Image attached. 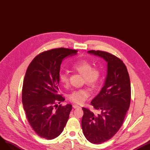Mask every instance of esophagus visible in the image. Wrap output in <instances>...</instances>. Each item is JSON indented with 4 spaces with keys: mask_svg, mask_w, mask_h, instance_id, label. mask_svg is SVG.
<instances>
[{
    "mask_svg": "<svg viewBox=\"0 0 150 150\" xmlns=\"http://www.w3.org/2000/svg\"><path fill=\"white\" fill-rule=\"evenodd\" d=\"M73 108H74V109H76V108H81L80 106L77 105H76V104H73Z\"/></svg>",
    "mask_w": 150,
    "mask_h": 150,
    "instance_id": "34e87169",
    "label": "esophagus"
}]
</instances>
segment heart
Instances as JSON below:
<instances>
[{"instance_id": "obj_1", "label": "heart", "mask_w": 150, "mask_h": 150, "mask_svg": "<svg viewBox=\"0 0 150 150\" xmlns=\"http://www.w3.org/2000/svg\"><path fill=\"white\" fill-rule=\"evenodd\" d=\"M72 68L76 72L83 75V82L93 88H95L101 80L102 72L98 67H93V64L87 60H79L72 65ZM60 82L64 85L69 83V77L67 71H62L59 74ZM90 96V91L87 88L73 90L68 95L71 101L77 104H82Z\"/></svg>"}]
</instances>
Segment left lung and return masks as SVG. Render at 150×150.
Segmentation results:
<instances>
[{"label":"left lung","instance_id":"8db88e82","mask_svg":"<svg viewBox=\"0 0 150 150\" xmlns=\"http://www.w3.org/2000/svg\"><path fill=\"white\" fill-rule=\"evenodd\" d=\"M88 53L100 57L108 63L104 86L91 102L99 113L95 114L82 108L81 125L85 137L92 144H100L113 137L123 125L131 102L130 79L125 63L117 57L94 50Z\"/></svg>","mask_w":150,"mask_h":150}]
</instances>
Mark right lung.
Segmentation results:
<instances>
[{"label": "right lung", "instance_id": "right-lung-1", "mask_svg": "<svg viewBox=\"0 0 150 150\" xmlns=\"http://www.w3.org/2000/svg\"><path fill=\"white\" fill-rule=\"evenodd\" d=\"M76 50L57 48L40 53L28 65L23 82L22 101L28 122L41 138L51 140L63 131L72 109L57 94L60 65Z\"/></svg>", "mask_w": 150, "mask_h": 150}]
</instances>
